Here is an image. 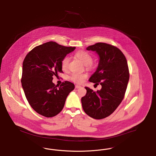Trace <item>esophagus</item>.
Here are the masks:
<instances>
[{"mask_svg":"<svg viewBox=\"0 0 156 156\" xmlns=\"http://www.w3.org/2000/svg\"><path fill=\"white\" fill-rule=\"evenodd\" d=\"M75 89H78V88H81V86H80V85H75Z\"/></svg>","mask_w":156,"mask_h":156,"instance_id":"1","label":"esophagus"}]
</instances>
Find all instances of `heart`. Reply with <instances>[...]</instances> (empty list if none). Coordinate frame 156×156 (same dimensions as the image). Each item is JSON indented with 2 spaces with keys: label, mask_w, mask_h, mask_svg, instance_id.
<instances>
[{
  "label": "heart",
  "mask_w": 156,
  "mask_h": 156,
  "mask_svg": "<svg viewBox=\"0 0 156 156\" xmlns=\"http://www.w3.org/2000/svg\"><path fill=\"white\" fill-rule=\"evenodd\" d=\"M75 56L84 65L87 66L88 69L91 68L93 58L89 53H87V51H79L75 53ZM69 62V57H65L62 58L61 62V66L63 70L66 71L68 69ZM87 78V75L85 74L73 73L70 76L69 79L76 83L81 84Z\"/></svg>",
  "instance_id": "b5f03b06"
}]
</instances>
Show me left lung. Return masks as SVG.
I'll use <instances>...</instances> for the list:
<instances>
[{
    "mask_svg": "<svg viewBox=\"0 0 156 156\" xmlns=\"http://www.w3.org/2000/svg\"><path fill=\"white\" fill-rule=\"evenodd\" d=\"M87 50L95 51L100 57L98 69L89 81L101 89L97 92L85 87L87 94L81 99L85 113L100 119L111 115L124 98L129 78L126 59L117 47L106 43H96Z\"/></svg>",
    "mask_w": 156,
    "mask_h": 156,
    "instance_id": "obj_1",
    "label": "left lung"
}]
</instances>
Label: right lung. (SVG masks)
<instances>
[{
	"mask_svg": "<svg viewBox=\"0 0 156 156\" xmlns=\"http://www.w3.org/2000/svg\"><path fill=\"white\" fill-rule=\"evenodd\" d=\"M75 49L50 41L36 46L25 56L22 87L32 108L44 117H52L60 112L67 96L75 88L69 81L58 87L52 82L53 75L62 73V58Z\"/></svg>",
	"mask_w": 156,
	"mask_h": 156,
	"instance_id": "add662e5",
	"label": "right lung"
}]
</instances>
